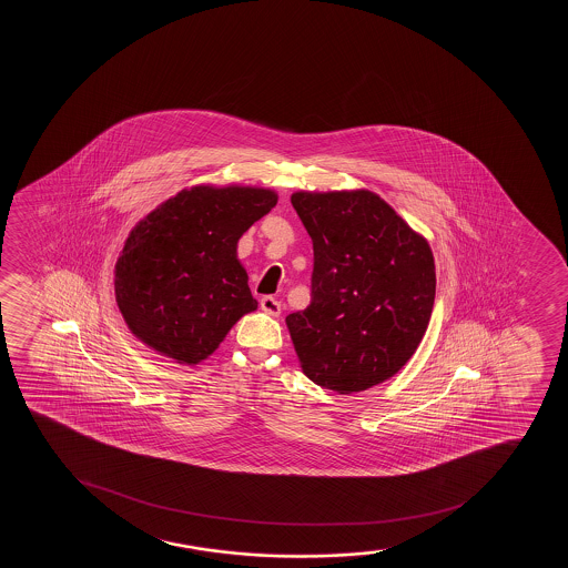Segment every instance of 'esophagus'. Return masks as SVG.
I'll return each instance as SVG.
<instances>
[{"label":"esophagus","instance_id":"obj_1","mask_svg":"<svg viewBox=\"0 0 568 568\" xmlns=\"http://www.w3.org/2000/svg\"><path fill=\"white\" fill-rule=\"evenodd\" d=\"M260 305L261 308H263L265 313L271 314V316H278V314H281V301L274 300L273 295L261 297Z\"/></svg>","mask_w":568,"mask_h":568}]
</instances>
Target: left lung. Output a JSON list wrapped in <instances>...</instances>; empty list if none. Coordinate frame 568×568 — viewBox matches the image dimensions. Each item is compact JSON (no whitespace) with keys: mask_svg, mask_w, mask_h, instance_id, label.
Wrapping results in <instances>:
<instances>
[{"mask_svg":"<svg viewBox=\"0 0 568 568\" xmlns=\"http://www.w3.org/2000/svg\"><path fill=\"white\" fill-rule=\"evenodd\" d=\"M292 204L314 250L311 305L286 316L301 369L339 394L385 383L430 322V244L372 191H297Z\"/></svg>","mask_w":568,"mask_h":568,"instance_id":"left-lung-1","label":"left lung"}]
</instances>
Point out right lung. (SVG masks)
Listing matches in <instances>:
<instances>
[{"instance_id": "obj_1", "label": "right lung", "mask_w": 568, "mask_h": 568, "mask_svg": "<svg viewBox=\"0 0 568 568\" xmlns=\"http://www.w3.org/2000/svg\"><path fill=\"white\" fill-rule=\"evenodd\" d=\"M278 195L250 185H195L145 215L115 263V300L138 339L195 365L257 308L236 244Z\"/></svg>"}]
</instances>
